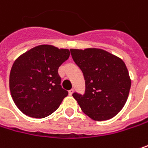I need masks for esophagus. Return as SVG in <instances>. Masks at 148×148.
<instances>
[{"label":"esophagus","mask_w":148,"mask_h":148,"mask_svg":"<svg viewBox=\"0 0 148 148\" xmlns=\"http://www.w3.org/2000/svg\"><path fill=\"white\" fill-rule=\"evenodd\" d=\"M74 89H71V90H69V95H72V94L74 93Z\"/></svg>","instance_id":"34e87169"}]
</instances>
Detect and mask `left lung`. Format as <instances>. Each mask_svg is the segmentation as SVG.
Masks as SVG:
<instances>
[{"instance_id": "obj_1", "label": "left lung", "mask_w": 148, "mask_h": 148, "mask_svg": "<svg viewBox=\"0 0 148 148\" xmlns=\"http://www.w3.org/2000/svg\"><path fill=\"white\" fill-rule=\"evenodd\" d=\"M70 51L86 80L85 94H73L81 110L96 121L114 118L125 106L131 86L125 63L102 49H70Z\"/></svg>"}]
</instances>
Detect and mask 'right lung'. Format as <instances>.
Returning a JSON list of instances; mask_svg holds the SVG:
<instances>
[{
    "label": "right lung",
    "instance_id": "right-lung-1",
    "mask_svg": "<svg viewBox=\"0 0 148 148\" xmlns=\"http://www.w3.org/2000/svg\"><path fill=\"white\" fill-rule=\"evenodd\" d=\"M69 55V49L40 45L15 60L9 87L12 100L23 114L42 119L59 108L68 91L61 86L58 68Z\"/></svg>",
    "mask_w": 148,
    "mask_h": 148
}]
</instances>
